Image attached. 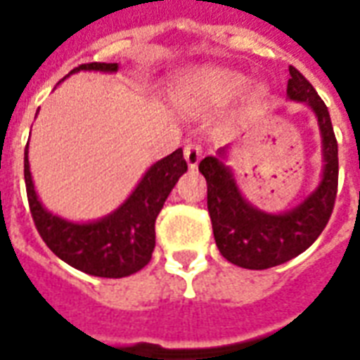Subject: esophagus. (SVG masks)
<instances>
[{"mask_svg": "<svg viewBox=\"0 0 360 360\" xmlns=\"http://www.w3.org/2000/svg\"><path fill=\"white\" fill-rule=\"evenodd\" d=\"M201 146L195 144V142H188V144L184 146V158L190 165V169H195L197 163H199V159H201Z\"/></svg>", "mask_w": 360, "mask_h": 360, "instance_id": "34e87169", "label": "esophagus"}]
</instances>
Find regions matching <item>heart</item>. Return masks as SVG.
I'll list each match as a JSON object with an SVG mask.
<instances>
[{
  "mask_svg": "<svg viewBox=\"0 0 360 360\" xmlns=\"http://www.w3.org/2000/svg\"><path fill=\"white\" fill-rule=\"evenodd\" d=\"M248 87V79L228 68H201L178 81V98L191 113L228 106Z\"/></svg>",
  "mask_w": 360,
  "mask_h": 360,
  "instance_id": "obj_1",
  "label": "heart"
}]
</instances>
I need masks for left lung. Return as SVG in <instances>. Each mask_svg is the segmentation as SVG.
<instances>
[{
  "mask_svg": "<svg viewBox=\"0 0 360 360\" xmlns=\"http://www.w3.org/2000/svg\"><path fill=\"white\" fill-rule=\"evenodd\" d=\"M286 94L307 102L317 113L323 134L324 172L321 186L300 207L285 214H266L250 207L235 186L233 174L216 158H205L199 170L207 180L216 247L228 262L245 269H267L292 260L309 248L330 220L338 193V142L328 108L309 81L288 66Z\"/></svg>",
  "mask_w": 360,
  "mask_h": 360,
  "instance_id": "1",
  "label": "left lung"
}]
</instances>
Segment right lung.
Instances as JSON below:
<instances>
[{
	"label": "right lung",
	"instance_id": "1",
	"mask_svg": "<svg viewBox=\"0 0 360 360\" xmlns=\"http://www.w3.org/2000/svg\"><path fill=\"white\" fill-rule=\"evenodd\" d=\"M79 70L117 72V64L89 62L74 68L72 74ZM186 170L188 163L182 150L172 151L146 172L139 188L113 214L93 224H72L49 214L37 201L30 176L28 144L24 151L26 195L37 233L60 260L79 271L108 279L129 277L150 264L155 247L158 214Z\"/></svg>",
	"mask_w": 360,
	"mask_h": 360
}]
</instances>
